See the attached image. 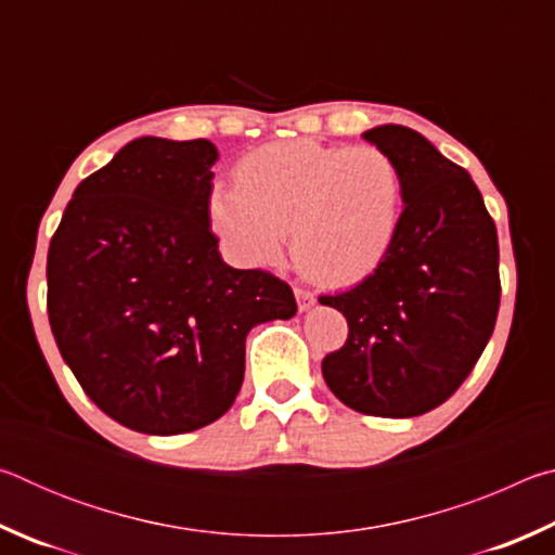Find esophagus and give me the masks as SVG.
<instances>
[{
  "label": "esophagus",
  "mask_w": 555,
  "mask_h": 555,
  "mask_svg": "<svg viewBox=\"0 0 555 555\" xmlns=\"http://www.w3.org/2000/svg\"><path fill=\"white\" fill-rule=\"evenodd\" d=\"M296 294V304H298V311H308V308L315 306V294L308 288H294Z\"/></svg>",
  "instance_id": "34e87169"
}]
</instances>
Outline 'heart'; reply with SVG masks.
Listing matches in <instances>:
<instances>
[{
  "instance_id": "1",
  "label": "heart",
  "mask_w": 555,
  "mask_h": 555,
  "mask_svg": "<svg viewBox=\"0 0 555 555\" xmlns=\"http://www.w3.org/2000/svg\"><path fill=\"white\" fill-rule=\"evenodd\" d=\"M403 181L374 146L311 139L259 146L237 164L234 185L210 193V224L244 267L276 261L291 232L298 269L321 284L367 279L399 234Z\"/></svg>"
}]
</instances>
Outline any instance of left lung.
Returning a JSON list of instances; mask_svg holds the SVG:
<instances>
[{"instance_id": "1", "label": "left lung", "mask_w": 555, "mask_h": 555, "mask_svg": "<svg viewBox=\"0 0 555 555\" xmlns=\"http://www.w3.org/2000/svg\"><path fill=\"white\" fill-rule=\"evenodd\" d=\"M362 137L399 166L403 212L374 274L321 296L350 327L340 350L323 360V377L345 406L411 418L453 397L490 343L500 244L473 178L426 137L401 125Z\"/></svg>"}]
</instances>
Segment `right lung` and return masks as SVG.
Listing matches in <instances>:
<instances>
[{
	"mask_svg": "<svg viewBox=\"0 0 555 555\" xmlns=\"http://www.w3.org/2000/svg\"><path fill=\"white\" fill-rule=\"evenodd\" d=\"M218 156L208 139H134L75 188L49 247L55 345L88 397L139 434L218 421L242 387L247 333L296 315L286 281L220 257Z\"/></svg>",
	"mask_w": 555,
	"mask_h": 555,
	"instance_id": "obj_1",
	"label": "right lung"
}]
</instances>
